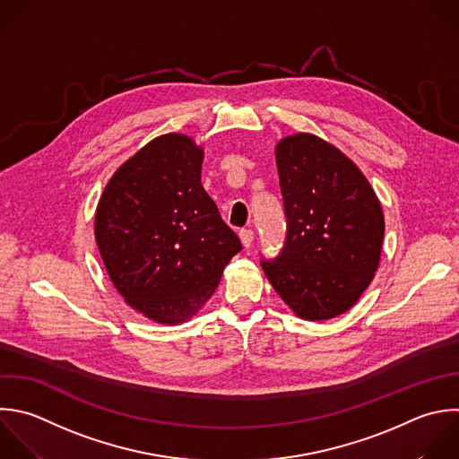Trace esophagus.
Returning a JSON list of instances; mask_svg holds the SVG:
<instances>
[{
	"label": "esophagus",
	"mask_w": 459,
	"mask_h": 459,
	"mask_svg": "<svg viewBox=\"0 0 459 459\" xmlns=\"http://www.w3.org/2000/svg\"><path fill=\"white\" fill-rule=\"evenodd\" d=\"M238 237H240L242 246H244L246 249H249V247H251V244H253V231H251V230H240Z\"/></svg>",
	"instance_id": "obj_1"
}]
</instances>
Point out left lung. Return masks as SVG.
<instances>
[{
    "instance_id": "8db88e82",
    "label": "left lung",
    "mask_w": 459,
    "mask_h": 459,
    "mask_svg": "<svg viewBox=\"0 0 459 459\" xmlns=\"http://www.w3.org/2000/svg\"><path fill=\"white\" fill-rule=\"evenodd\" d=\"M274 152L287 238L262 269L298 317L332 319L357 303L378 269L380 201L359 167L316 134L285 136Z\"/></svg>"
}]
</instances>
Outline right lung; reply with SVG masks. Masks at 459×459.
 <instances>
[{
    "mask_svg": "<svg viewBox=\"0 0 459 459\" xmlns=\"http://www.w3.org/2000/svg\"><path fill=\"white\" fill-rule=\"evenodd\" d=\"M203 160L194 138L161 134L117 169L97 206L95 238L115 289L161 325L192 319L242 249L201 185Z\"/></svg>",
    "mask_w": 459,
    "mask_h": 459,
    "instance_id": "1",
    "label": "right lung"
}]
</instances>
